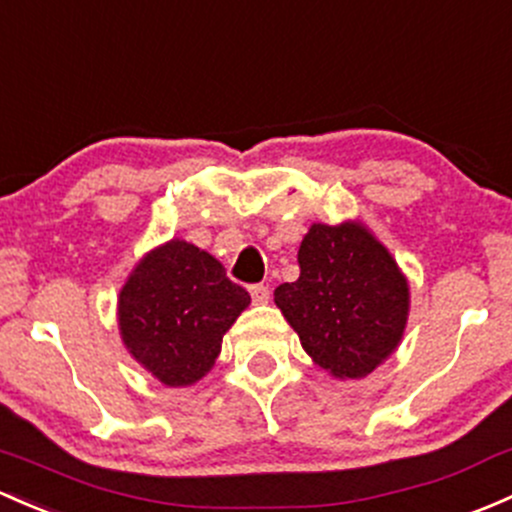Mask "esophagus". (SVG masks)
<instances>
[{
  "mask_svg": "<svg viewBox=\"0 0 512 512\" xmlns=\"http://www.w3.org/2000/svg\"><path fill=\"white\" fill-rule=\"evenodd\" d=\"M250 297L255 304H267V299H270V287H267V284H252Z\"/></svg>",
  "mask_w": 512,
  "mask_h": 512,
  "instance_id": "obj_1",
  "label": "esophagus"
}]
</instances>
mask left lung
Masks as SVG:
<instances>
[{
    "mask_svg": "<svg viewBox=\"0 0 512 512\" xmlns=\"http://www.w3.org/2000/svg\"><path fill=\"white\" fill-rule=\"evenodd\" d=\"M297 282L274 304L301 348L336 378H365L397 348L410 289L397 262L363 225L314 223L299 247Z\"/></svg>",
    "mask_w": 512,
    "mask_h": 512,
    "instance_id": "obj_1",
    "label": "left lung"
}]
</instances>
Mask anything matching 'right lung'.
Segmentation results:
<instances>
[{
  "mask_svg": "<svg viewBox=\"0 0 512 512\" xmlns=\"http://www.w3.org/2000/svg\"><path fill=\"white\" fill-rule=\"evenodd\" d=\"M247 304L250 294L213 255L171 240L149 252L122 287V341L164 385H191L213 368L223 333Z\"/></svg>",
  "mask_w": 512,
  "mask_h": 512,
  "instance_id": "obj_1",
  "label": "right lung"
}]
</instances>
